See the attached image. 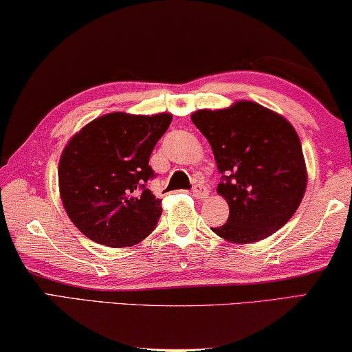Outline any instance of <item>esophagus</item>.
I'll list each match as a JSON object with an SVG mask.
<instances>
[{
    "mask_svg": "<svg viewBox=\"0 0 352 352\" xmlns=\"http://www.w3.org/2000/svg\"><path fill=\"white\" fill-rule=\"evenodd\" d=\"M193 197L198 199H206L209 197V190H207V187L203 186V184H197V186L193 187Z\"/></svg>",
    "mask_w": 352,
    "mask_h": 352,
    "instance_id": "1",
    "label": "esophagus"
}]
</instances>
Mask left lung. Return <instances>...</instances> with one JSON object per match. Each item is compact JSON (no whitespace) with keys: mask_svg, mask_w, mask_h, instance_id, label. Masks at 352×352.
<instances>
[{"mask_svg":"<svg viewBox=\"0 0 352 352\" xmlns=\"http://www.w3.org/2000/svg\"><path fill=\"white\" fill-rule=\"evenodd\" d=\"M192 122L209 140L221 175L217 192L229 218L212 230L235 243H254L295 215L307 186L302 146L284 117L257 102L198 111Z\"/></svg>","mask_w":352,"mask_h":352,"instance_id":"8db88e82","label":"left lung"}]
</instances>
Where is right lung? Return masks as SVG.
Listing matches in <instances>:
<instances>
[{
  "label": "right lung",
  "instance_id": "1",
  "mask_svg": "<svg viewBox=\"0 0 352 352\" xmlns=\"http://www.w3.org/2000/svg\"><path fill=\"white\" fill-rule=\"evenodd\" d=\"M170 123V113H107L68 142L59 162L60 198L85 237L124 248L146 239L157 226L162 201L148 188L155 177L148 164Z\"/></svg>",
  "mask_w": 352,
  "mask_h": 352
}]
</instances>
